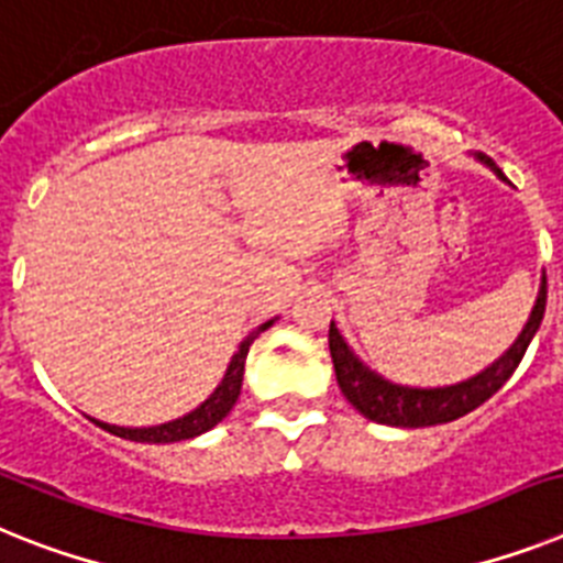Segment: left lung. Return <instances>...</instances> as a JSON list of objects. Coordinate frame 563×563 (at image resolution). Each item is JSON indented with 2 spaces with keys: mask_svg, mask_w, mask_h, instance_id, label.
I'll return each instance as SVG.
<instances>
[{
  "mask_svg": "<svg viewBox=\"0 0 563 563\" xmlns=\"http://www.w3.org/2000/svg\"><path fill=\"white\" fill-rule=\"evenodd\" d=\"M477 161L483 166H489L500 180L504 172L495 166V161L477 152ZM543 310H547V276H541V287H538L536 308L529 313L523 331L518 333L509 351L504 356L492 362L489 368H483L481 374L468 376L463 383L443 385V388H411V385H397L391 379H385L383 374L371 371L360 356L354 354V347L347 345L345 336L339 333L336 324L331 322V360L333 371H336V383L345 394V399L360 411L362 417H368L383 426H397V429H426V426H440V422H452L457 417L475 411L483 406L492 394L498 391L500 385L515 374V368L521 365L523 354H527L529 342L541 328Z\"/></svg>",
  "mask_w": 563,
  "mask_h": 563,
  "instance_id": "left-lung-1",
  "label": "left lung"
}]
</instances>
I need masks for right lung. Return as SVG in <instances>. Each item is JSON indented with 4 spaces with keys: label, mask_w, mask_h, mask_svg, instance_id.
Returning <instances> with one entry per match:
<instances>
[{
    "label": "right lung",
    "mask_w": 563,
    "mask_h": 563,
    "mask_svg": "<svg viewBox=\"0 0 563 563\" xmlns=\"http://www.w3.org/2000/svg\"><path fill=\"white\" fill-rule=\"evenodd\" d=\"M276 319H267L264 324H258L253 333H247V339L241 342L239 351L232 354L230 365L224 371V379L218 383V388L203 399L201 406L192 408L189 415L178 417V420H169V422H161V426H143V429H125V426H111V422L103 420H95L100 429L111 431V434H118L123 440H134V443H178V440H192L203 431L216 429L218 422L224 420L227 415L232 411L235 406V399L241 394V383H244V362H247L250 354V345H253L258 333H264Z\"/></svg>",
    "instance_id": "right-lung-1"
}]
</instances>
